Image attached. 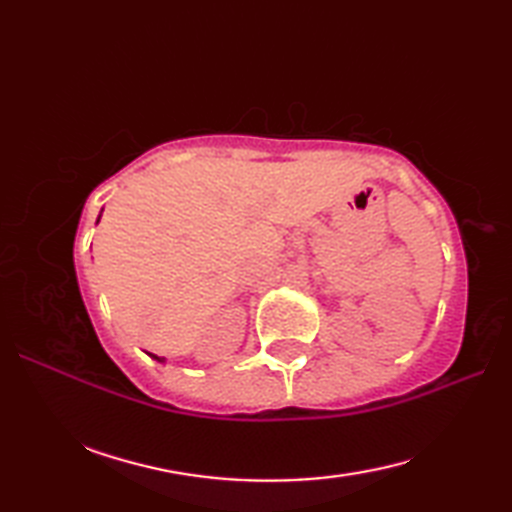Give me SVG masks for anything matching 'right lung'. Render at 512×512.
<instances>
[{
  "instance_id": "obj_1",
  "label": "right lung",
  "mask_w": 512,
  "mask_h": 512,
  "mask_svg": "<svg viewBox=\"0 0 512 512\" xmlns=\"http://www.w3.org/2000/svg\"><path fill=\"white\" fill-rule=\"evenodd\" d=\"M99 220H101V215H99ZM99 220H96V224H99ZM149 356H151V358H156L158 363H165V358H160V356H156V354H149Z\"/></svg>"
}]
</instances>
